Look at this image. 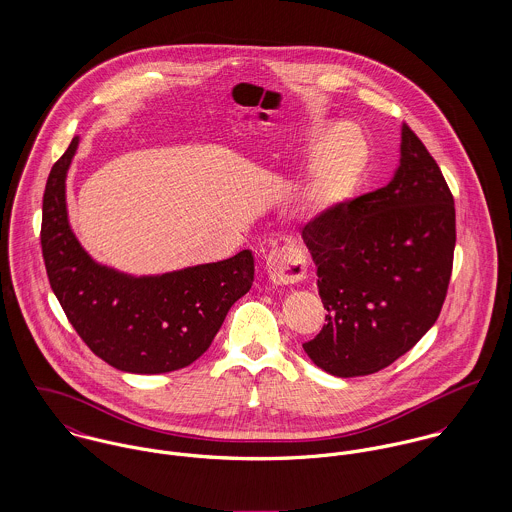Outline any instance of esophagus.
Here are the masks:
<instances>
[{
    "label": "esophagus",
    "instance_id": "esophagus-1",
    "mask_svg": "<svg viewBox=\"0 0 512 512\" xmlns=\"http://www.w3.org/2000/svg\"><path fill=\"white\" fill-rule=\"evenodd\" d=\"M268 278L274 286L297 284L307 276V256L295 244H286L270 252L266 260Z\"/></svg>",
    "mask_w": 512,
    "mask_h": 512
}]
</instances>
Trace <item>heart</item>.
Returning a JSON list of instances; mask_svg holds the SVG:
<instances>
[{
    "mask_svg": "<svg viewBox=\"0 0 512 512\" xmlns=\"http://www.w3.org/2000/svg\"><path fill=\"white\" fill-rule=\"evenodd\" d=\"M319 148L322 151L315 159L303 195L305 209L311 215H321L341 203L353 191L368 159L365 138L361 134L351 136L343 128L333 132L329 138L325 128H315L309 138V149L318 151Z\"/></svg>",
    "mask_w": 512,
    "mask_h": 512,
    "instance_id": "1",
    "label": "heart"
}]
</instances>
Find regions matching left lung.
Masks as SVG:
<instances>
[{
	"mask_svg": "<svg viewBox=\"0 0 512 512\" xmlns=\"http://www.w3.org/2000/svg\"><path fill=\"white\" fill-rule=\"evenodd\" d=\"M301 238L327 309L303 351L325 372H378L436 323L453 268L455 207L436 159L406 124L392 181L309 220Z\"/></svg>",
	"mask_w": 512,
	"mask_h": 512,
	"instance_id": "obj_1",
	"label": "left lung"
}]
</instances>
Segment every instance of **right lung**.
<instances>
[{
	"label": "right lung",
	"mask_w": 512,
	"mask_h": 512,
	"mask_svg": "<svg viewBox=\"0 0 512 512\" xmlns=\"http://www.w3.org/2000/svg\"><path fill=\"white\" fill-rule=\"evenodd\" d=\"M76 147L73 138L49 173L41 222L49 284L67 319L88 349L118 370L161 374L195 363L232 303L252 288V252L142 278L94 262L67 217L65 181Z\"/></svg>",
	"instance_id": "1"
}]
</instances>
